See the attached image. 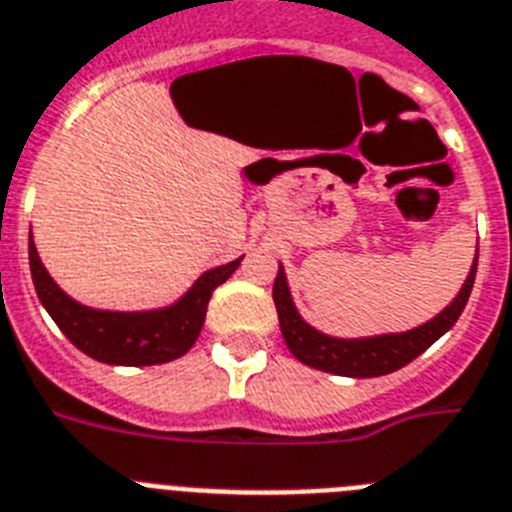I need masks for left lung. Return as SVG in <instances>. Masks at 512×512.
<instances>
[{
    "label": "left lung",
    "mask_w": 512,
    "mask_h": 512,
    "mask_svg": "<svg viewBox=\"0 0 512 512\" xmlns=\"http://www.w3.org/2000/svg\"><path fill=\"white\" fill-rule=\"evenodd\" d=\"M476 259H479V251H476ZM476 259L471 264L469 277H466L456 300L440 316H435L425 326H419V329L404 331V334L373 336V339H331V336L321 334V331L310 329L308 323L298 316L295 305H292L285 272L279 266L272 290L279 316V329H282V336H285L292 355L298 357L300 362H305V365H310V368L323 370V373L347 375V378H378V375H388L393 370L409 365L414 357L422 355L432 342H438L440 336L458 321L471 295V287H474Z\"/></svg>",
    "instance_id": "1"
}]
</instances>
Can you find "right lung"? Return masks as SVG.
I'll return each instance as SVG.
<instances>
[{"mask_svg":"<svg viewBox=\"0 0 512 512\" xmlns=\"http://www.w3.org/2000/svg\"><path fill=\"white\" fill-rule=\"evenodd\" d=\"M28 253L38 300L51 313V318L64 331L69 342L93 360L108 362V365H134V368L160 365V362L186 355L202 331L214 287L222 285L240 264V259H235L202 274L176 305L165 310L106 313V310H93L74 303L69 295H64L56 287V282L48 277L41 259H38L33 235H30Z\"/></svg>","mask_w":512,"mask_h":512,"instance_id":"1","label":"right lung"}]
</instances>
